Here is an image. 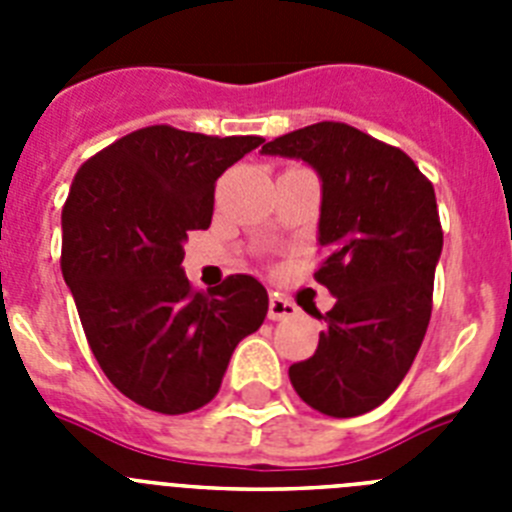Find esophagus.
I'll return each mask as SVG.
<instances>
[{
  "mask_svg": "<svg viewBox=\"0 0 512 512\" xmlns=\"http://www.w3.org/2000/svg\"><path fill=\"white\" fill-rule=\"evenodd\" d=\"M297 312H300V307L295 305V302L289 300H282V297H271L269 300V320H289V318H297Z\"/></svg>",
  "mask_w": 512,
  "mask_h": 512,
  "instance_id": "1",
  "label": "esophagus"
}]
</instances>
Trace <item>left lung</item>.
<instances>
[{
  "label": "left lung",
  "instance_id": "1",
  "mask_svg": "<svg viewBox=\"0 0 512 512\" xmlns=\"http://www.w3.org/2000/svg\"><path fill=\"white\" fill-rule=\"evenodd\" d=\"M261 153L300 158L323 182L315 279L336 305L289 382L330 418L369 413L405 379L431 320L443 248L433 184L408 153L346 122H315Z\"/></svg>",
  "mask_w": 512,
  "mask_h": 512
}]
</instances>
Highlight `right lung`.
<instances>
[{
	"instance_id": "add662e5",
	"label": "right lung",
	"mask_w": 512,
	"mask_h": 512,
	"mask_svg": "<svg viewBox=\"0 0 512 512\" xmlns=\"http://www.w3.org/2000/svg\"><path fill=\"white\" fill-rule=\"evenodd\" d=\"M261 140L151 125L74 176L61 215L63 279L102 372L153 413L207 405L235 346L266 318L269 295L248 274L205 295L182 269L187 233L212 223L217 176Z\"/></svg>"
}]
</instances>
